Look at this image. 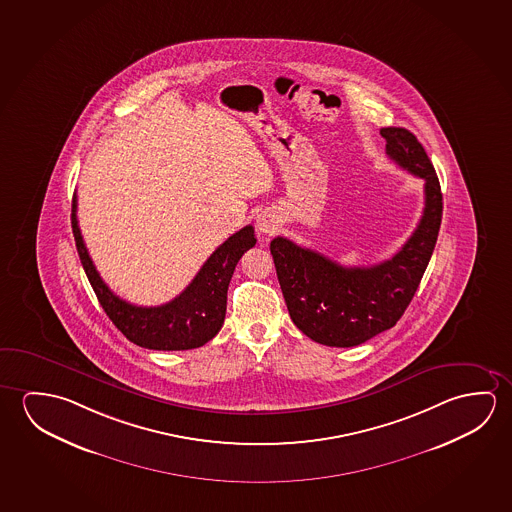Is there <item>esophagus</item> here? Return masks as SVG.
<instances>
[{"instance_id":"esophagus-1","label":"esophagus","mask_w":512,"mask_h":512,"mask_svg":"<svg viewBox=\"0 0 512 512\" xmlns=\"http://www.w3.org/2000/svg\"><path fill=\"white\" fill-rule=\"evenodd\" d=\"M256 229L261 236L276 235L279 229V220L272 211H261L260 215L256 217Z\"/></svg>"}]
</instances>
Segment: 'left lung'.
<instances>
[{
  "mask_svg": "<svg viewBox=\"0 0 512 512\" xmlns=\"http://www.w3.org/2000/svg\"><path fill=\"white\" fill-rule=\"evenodd\" d=\"M381 135L386 138V155L425 179L422 219L397 254L372 267H343L283 236L270 242L293 324L327 347H356L397 324L438 240L443 195L429 156L406 128H382Z\"/></svg>",
  "mask_w": 512,
  "mask_h": 512,
  "instance_id": "8db88e82",
  "label": "left lung"
}]
</instances>
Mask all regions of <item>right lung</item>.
Instances as JSON below:
<instances>
[{"mask_svg":"<svg viewBox=\"0 0 512 512\" xmlns=\"http://www.w3.org/2000/svg\"><path fill=\"white\" fill-rule=\"evenodd\" d=\"M76 206L74 195L71 224L83 270L106 315L128 340L144 349L190 350L203 347L219 333L226 318L228 286L236 263L256 244L252 226H245L219 245L176 299L144 308L119 299L101 279L83 244Z\"/></svg>","mask_w":512,"mask_h":512,"instance_id":"right-lung-1","label":"right lung"}]
</instances>
